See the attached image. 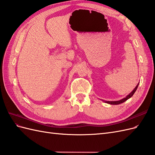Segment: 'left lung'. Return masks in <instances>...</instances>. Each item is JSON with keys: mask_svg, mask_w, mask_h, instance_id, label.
Wrapping results in <instances>:
<instances>
[{"mask_svg": "<svg viewBox=\"0 0 155 155\" xmlns=\"http://www.w3.org/2000/svg\"><path fill=\"white\" fill-rule=\"evenodd\" d=\"M138 85H139V83H138V85H137V87H136L134 88V90L132 92H131L129 95L123 98V99H121V100H119V101H105V100H102V101H104V102L107 103V104H110V105H119L120 104H122V103L125 102L126 100H127L128 99H129L130 97H131L133 96L134 92H136V91H137V88L138 87Z\"/></svg>", "mask_w": 155, "mask_h": 155, "instance_id": "1", "label": "left lung"}]
</instances>
